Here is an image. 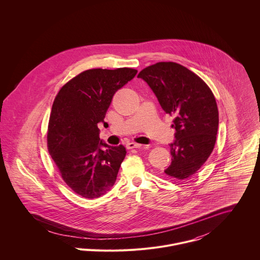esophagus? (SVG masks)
<instances>
[{
	"label": "esophagus",
	"mask_w": 260,
	"mask_h": 260,
	"mask_svg": "<svg viewBox=\"0 0 260 260\" xmlns=\"http://www.w3.org/2000/svg\"><path fill=\"white\" fill-rule=\"evenodd\" d=\"M141 146H142L141 144H138V143H135V142H128V143L126 144L127 149L140 148Z\"/></svg>",
	"instance_id": "esophagus-1"
}]
</instances>
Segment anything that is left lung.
I'll return each mask as SVG.
<instances>
[{
	"label": "left lung",
	"instance_id": "left-lung-1",
	"mask_svg": "<svg viewBox=\"0 0 260 260\" xmlns=\"http://www.w3.org/2000/svg\"><path fill=\"white\" fill-rule=\"evenodd\" d=\"M138 78L148 84L165 113L174 116L172 161L164 173L185 180L200 169L214 148L219 122L215 97L199 76L174 62L148 66Z\"/></svg>",
	"mask_w": 260,
	"mask_h": 260
}]
</instances>
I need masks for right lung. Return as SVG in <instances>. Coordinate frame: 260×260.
<instances>
[{
    "label": "right lung",
    "mask_w": 260,
    "mask_h": 260,
    "mask_svg": "<svg viewBox=\"0 0 260 260\" xmlns=\"http://www.w3.org/2000/svg\"><path fill=\"white\" fill-rule=\"evenodd\" d=\"M136 74L132 68L86 70L67 82L54 100L48 150L65 183L84 198L104 195L116 181L126 149L100 141L98 123H105L116 91Z\"/></svg>",
    "instance_id": "right-lung-1"
}]
</instances>
